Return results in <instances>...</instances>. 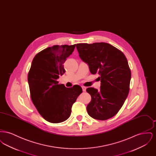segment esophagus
I'll use <instances>...</instances> for the list:
<instances>
[{"mask_svg":"<svg viewBox=\"0 0 156 156\" xmlns=\"http://www.w3.org/2000/svg\"><path fill=\"white\" fill-rule=\"evenodd\" d=\"M82 90L84 92L86 90V89H87V88L85 87H82Z\"/></svg>","mask_w":156,"mask_h":156,"instance_id":"1","label":"esophagus"}]
</instances>
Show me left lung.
Instances as JSON below:
<instances>
[{"mask_svg": "<svg viewBox=\"0 0 156 156\" xmlns=\"http://www.w3.org/2000/svg\"><path fill=\"white\" fill-rule=\"evenodd\" d=\"M81 59L92 74L99 75L101 89L88 88L91 101L87 110L94 119L105 120L114 116L124 104L129 92L131 71L125 55L106 43H80L76 45Z\"/></svg>", "mask_w": 156, "mask_h": 156, "instance_id": "8db88e82", "label": "left lung"}]
</instances>
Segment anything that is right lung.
I'll list each match as a JSON object with an SVG mask.
<instances>
[{
	"label": "right lung",
	"instance_id": "obj_1",
	"mask_svg": "<svg viewBox=\"0 0 156 156\" xmlns=\"http://www.w3.org/2000/svg\"><path fill=\"white\" fill-rule=\"evenodd\" d=\"M75 45H54L38 52L28 74L32 102L41 116L52 123L69 118L73 105L82 92L78 85L67 88L57 81L66 72L63 64Z\"/></svg>",
	"mask_w": 156,
	"mask_h": 156
}]
</instances>
